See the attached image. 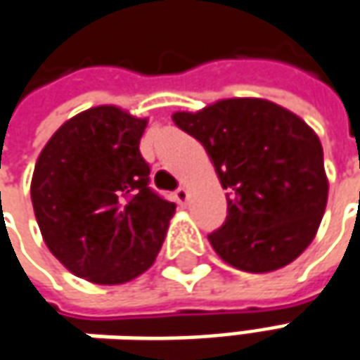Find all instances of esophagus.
<instances>
[{
  "label": "esophagus",
  "instance_id": "obj_1",
  "mask_svg": "<svg viewBox=\"0 0 360 360\" xmlns=\"http://www.w3.org/2000/svg\"><path fill=\"white\" fill-rule=\"evenodd\" d=\"M173 199H175L179 205H185L187 201H189V191H187L185 187H179L177 191L173 193Z\"/></svg>",
  "mask_w": 360,
  "mask_h": 360
}]
</instances>
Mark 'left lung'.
Here are the masks:
<instances>
[{"label":"left lung","instance_id":"8db88e82","mask_svg":"<svg viewBox=\"0 0 360 360\" xmlns=\"http://www.w3.org/2000/svg\"><path fill=\"white\" fill-rule=\"evenodd\" d=\"M201 143L227 189V219L209 235L235 269L269 273L315 239L328 197L323 145L299 115L259 97L221 99L173 113Z\"/></svg>","mask_w":360,"mask_h":360}]
</instances>
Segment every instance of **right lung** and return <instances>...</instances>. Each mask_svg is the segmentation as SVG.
I'll return each instance as SVG.
<instances>
[{
	"label": "right lung",
	"mask_w": 360,
	"mask_h": 360,
	"mask_svg": "<svg viewBox=\"0 0 360 360\" xmlns=\"http://www.w3.org/2000/svg\"><path fill=\"white\" fill-rule=\"evenodd\" d=\"M147 117L97 105L68 119L45 143L32 203L47 249L75 277L121 285L143 275L175 215L149 189L139 151Z\"/></svg>",
	"instance_id": "obj_1"
}]
</instances>
